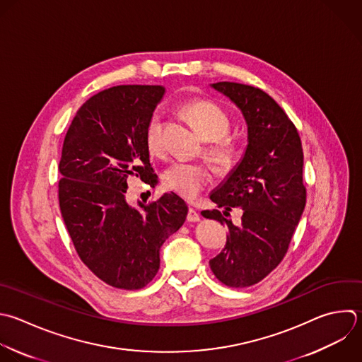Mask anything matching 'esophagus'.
I'll list each match as a JSON object with an SVG mask.
<instances>
[{"instance_id":"esophagus-1","label":"esophagus","mask_w":362,"mask_h":362,"mask_svg":"<svg viewBox=\"0 0 362 362\" xmlns=\"http://www.w3.org/2000/svg\"><path fill=\"white\" fill-rule=\"evenodd\" d=\"M199 214L197 212V209H194V208H189L188 209V215H187V219L189 221V222H198L199 221Z\"/></svg>"}]
</instances>
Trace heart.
I'll return each mask as SVG.
<instances>
[{"instance_id": "heart-1", "label": "heart", "mask_w": 362, "mask_h": 362, "mask_svg": "<svg viewBox=\"0 0 362 362\" xmlns=\"http://www.w3.org/2000/svg\"><path fill=\"white\" fill-rule=\"evenodd\" d=\"M184 112L198 134L204 140L211 141L205 148L206 157L218 168H229L235 160L236 150L232 140L225 137L229 130L226 113L218 105L208 100L191 102L185 106ZM163 129L161 115L156 113L148 122L146 132L147 147L153 154H161L164 151ZM211 181L209 168L198 163L174 161L163 174L164 185L187 199L195 198Z\"/></svg>"}]
</instances>
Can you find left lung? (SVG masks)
<instances>
[{
  "label": "left lung",
  "mask_w": 362,
  "mask_h": 362,
  "mask_svg": "<svg viewBox=\"0 0 362 362\" xmlns=\"http://www.w3.org/2000/svg\"><path fill=\"white\" fill-rule=\"evenodd\" d=\"M212 89L242 113L247 144L239 163L212 191L223 215L242 208L240 225L218 209L202 211L228 226L226 245L209 260L211 270L229 287H247L264 279L284 257L305 206L303 148L298 133L283 109L263 90L218 82Z\"/></svg>",
  "instance_id": "obj_1"
}]
</instances>
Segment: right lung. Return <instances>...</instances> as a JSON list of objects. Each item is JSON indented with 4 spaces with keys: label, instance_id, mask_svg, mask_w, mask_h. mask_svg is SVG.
Here are the masks:
<instances>
[{
    "label": "right lung",
    "instance_id": "add662e5",
    "mask_svg": "<svg viewBox=\"0 0 362 362\" xmlns=\"http://www.w3.org/2000/svg\"><path fill=\"white\" fill-rule=\"evenodd\" d=\"M165 93L158 85H122L82 105L59 163V206L82 262L105 283L137 290L160 269V249L185 222L175 192L137 206L126 201L127 178L151 185L148 122Z\"/></svg>",
    "mask_w": 362,
    "mask_h": 362
}]
</instances>
